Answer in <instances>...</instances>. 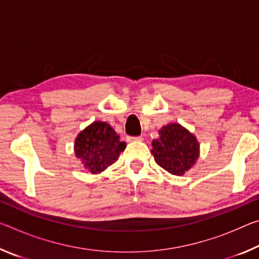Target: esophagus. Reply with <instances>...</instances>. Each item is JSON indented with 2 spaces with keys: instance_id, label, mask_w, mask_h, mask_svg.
Wrapping results in <instances>:
<instances>
[{
  "instance_id": "1",
  "label": "esophagus",
  "mask_w": 259,
  "mask_h": 259,
  "mask_svg": "<svg viewBox=\"0 0 259 259\" xmlns=\"http://www.w3.org/2000/svg\"><path fill=\"white\" fill-rule=\"evenodd\" d=\"M130 142H143V137L139 136V137H129Z\"/></svg>"
}]
</instances>
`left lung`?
I'll use <instances>...</instances> for the list:
<instances>
[{
  "instance_id": "1",
  "label": "left lung",
  "mask_w": 259,
  "mask_h": 259,
  "mask_svg": "<svg viewBox=\"0 0 259 259\" xmlns=\"http://www.w3.org/2000/svg\"><path fill=\"white\" fill-rule=\"evenodd\" d=\"M160 137L152 142L154 160L165 171L183 176L196 163L200 144L194 135L179 123H168L159 130Z\"/></svg>"
}]
</instances>
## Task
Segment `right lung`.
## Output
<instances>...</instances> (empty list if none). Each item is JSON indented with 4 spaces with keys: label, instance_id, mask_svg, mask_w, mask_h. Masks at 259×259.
<instances>
[{
    "label": "right lung",
    "instance_id": "right-lung-1",
    "mask_svg": "<svg viewBox=\"0 0 259 259\" xmlns=\"http://www.w3.org/2000/svg\"><path fill=\"white\" fill-rule=\"evenodd\" d=\"M126 147L107 122L95 121L80 131L74 142V153L87 171L98 175L112 165Z\"/></svg>",
    "mask_w": 259,
    "mask_h": 259
}]
</instances>
